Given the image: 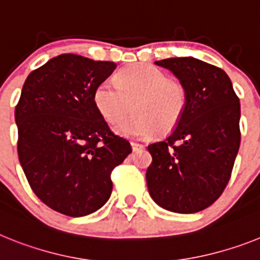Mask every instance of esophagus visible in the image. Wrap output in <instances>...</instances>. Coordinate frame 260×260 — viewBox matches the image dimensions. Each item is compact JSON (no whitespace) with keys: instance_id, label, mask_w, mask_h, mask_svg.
<instances>
[{"instance_id":"obj_1","label":"esophagus","mask_w":260,"mask_h":260,"mask_svg":"<svg viewBox=\"0 0 260 260\" xmlns=\"http://www.w3.org/2000/svg\"><path fill=\"white\" fill-rule=\"evenodd\" d=\"M132 148H133V151H139V150H143L144 148V146L143 144H141V143H135V142H132Z\"/></svg>"}]
</instances>
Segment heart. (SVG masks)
Instances as JSON below:
<instances>
[{
  "label": "heart",
  "instance_id": "1",
  "mask_svg": "<svg viewBox=\"0 0 260 260\" xmlns=\"http://www.w3.org/2000/svg\"><path fill=\"white\" fill-rule=\"evenodd\" d=\"M116 83L104 80L96 87L93 103L108 122L114 123L133 109L135 113L116 125L125 137L151 138L160 130H173L187 105V91L181 80L167 77L150 63H135L119 71Z\"/></svg>",
  "mask_w": 260,
  "mask_h": 260
}]
</instances>
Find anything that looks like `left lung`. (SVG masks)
I'll list each match as a JSON object with an SVG mask.
<instances>
[{
	"mask_svg": "<svg viewBox=\"0 0 260 260\" xmlns=\"http://www.w3.org/2000/svg\"><path fill=\"white\" fill-rule=\"evenodd\" d=\"M155 63L182 82L187 105L174 132L148 146V191L165 210L199 212L217 201L231 180L241 143L240 99L217 66L192 57Z\"/></svg>",
	"mask_w": 260,
	"mask_h": 260,
	"instance_id": "obj_1",
	"label": "left lung"
}]
</instances>
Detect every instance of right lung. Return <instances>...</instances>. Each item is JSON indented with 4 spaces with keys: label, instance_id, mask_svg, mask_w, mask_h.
I'll use <instances>...</instances> for the list:
<instances>
[{
    "label": "right lung",
    "instance_id": "1",
    "mask_svg": "<svg viewBox=\"0 0 260 260\" xmlns=\"http://www.w3.org/2000/svg\"><path fill=\"white\" fill-rule=\"evenodd\" d=\"M117 65L61 54L34 70L15 107L18 156L32 191L71 217L95 212L109 199L110 174L132 152L93 103L96 87Z\"/></svg>",
    "mask_w": 260,
    "mask_h": 260
}]
</instances>
